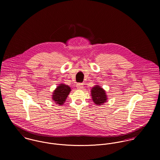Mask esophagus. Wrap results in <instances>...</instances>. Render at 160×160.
<instances>
[{"label": "esophagus", "instance_id": "34e87169", "mask_svg": "<svg viewBox=\"0 0 160 160\" xmlns=\"http://www.w3.org/2000/svg\"><path fill=\"white\" fill-rule=\"evenodd\" d=\"M76 88H77L78 89H83V84H82V83L77 84H76Z\"/></svg>", "mask_w": 160, "mask_h": 160}]
</instances>
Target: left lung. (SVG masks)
Listing matches in <instances>:
<instances>
[{"instance_id": "8db88e82", "label": "left lung", "mask_w": 160, "mask_h": 160, "mask_svg": "<svg viewBox=\"0 0 160 160\" xmlns=\"http://www.w3.org/2000/svg\"><path fill=\"white\" fill-rule=\"evenodd\" d=\"M91 91L92 99L97 105H102L107 102L108 98L106 92L99 85L94 86Z\"/></svg>"}]
</instances>
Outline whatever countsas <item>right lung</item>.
<instances>
[{"instance_id":"right-lung-1","label":"right lung","mask_w":160,"mask_h":160,"mask_svg":"<svg viewBox=\"0 0 160 160\" xmlns=\"http://www.w3.org/2000/svg\"><path fill=\"white\" fill-rule=\"evenodd\" d=\"M71 91V89L68 85L63 83L59 84L57 88L52 92V98L57 105H62L65 103Z\"/></svg>"}]
</instances>
